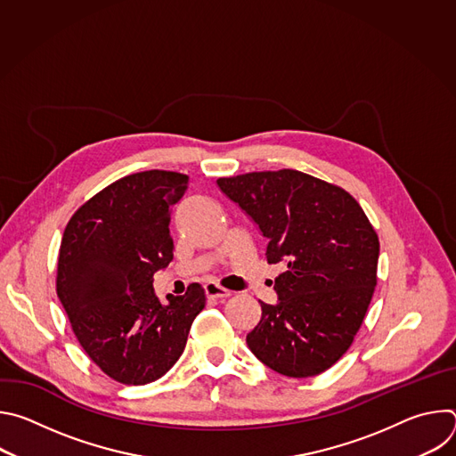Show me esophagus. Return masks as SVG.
<instances>
[{"mask_svg":"<svg viewBox=\"0 0 456 456\" xmlns=\"http://www.w3.org/2000/svg\"><path fill=\"white\" fill-rule=\"evenodd\" d=\"M204 290H206V296H208L209 299H225V297H229V296L232 294L231 290H227V289H224L222 285L213 283V281L206 283Z\"/></svg>","mask_w":456,"mask_h":456,"instance_id":"34e87169","label":"esophagus"}]
</instances>
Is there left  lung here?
<instances>
[{
	"label": "left lung",
	"instance_id": "1",
	"mask_svg": "<svg viewBox=\"0 0 456 456\" xmlns=\"http://www.w3.org/2000/svg\"><path fill=\"white\" fill-rule=\"evenodd\" d=\"M216 182L269 238L267 262L287 264L278 305L259 301L250 352L287 377L327 371L352 346L377 285L373 225L348 191L296 169Z\"/></svg>",
	"mask_w": 456,
	"mask_h": 456
}]
</instances>
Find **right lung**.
<instances>
[{
    "mask_svg": "<svg viewBox=\"0 0 456 456\" xmlns=\"http://www.w3.org/2000/svg\"><path fill=\"white\" fill-rule=\"evenodd\" d=\"M189 176L151 169L118 178L85 202L62 232L55 289L88 357L120 384L160 379L182 355L204 306L202 285L162 305L153 274L173 259V206Z\"/></svg>",
    "mask_w": 456,
    "mask_h": 456,
    "instance_id": "1",
    "label": "right lung"
}]
</instances>
